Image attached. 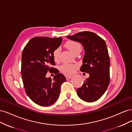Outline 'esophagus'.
<instances>
[{
    "label": "esophagus",
    "mask_w": 132,
    "mask_h": 132,
    "mask_svg": "<svg viewBox=\"0 0 132 132\" xmlns=\"http://www.w3.org/2000/svg\"><path fill=\"white\" fill-rule=\"evenodd\" d=\"M71 77V76H70V75H67V76H66V79H67V80H69Z\"/></svg>",
    "instance_id": "34e87169"
}]
</instances>
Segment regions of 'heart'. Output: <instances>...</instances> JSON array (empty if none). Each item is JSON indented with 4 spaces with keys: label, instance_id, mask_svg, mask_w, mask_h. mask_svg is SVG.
<instances>
[{
    "label": "heart",
    "instance_id": "1",
    "mask_svg": "<svg viewBox=\"0 0 132 132\" xmlns=\"http://www.w3.org/2000/svg\"><path fill=\"white\" fill-rule=\"evenodd\" d=\"M65 47L69 49L71 52L75 54L78 52H81L82 47L81 44L77 41H68L65 44ZM60 49H55L53 52V58L54 62H58L59 59ZM78 67L77 64H67L65 63L60 67V70L64 74L70 75L72 74L75 71V69Z\"/></svg>",
    "mask_w": 132,
    "mask_h": 132
}]
</instances>
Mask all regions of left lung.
I'll return each instance as SVG.
<instances>
[{
    "label": "left lung",
    "mask_w": 132,
    "mask_h": 132,
    "mask_svg": "<svg viewBox=\"0 0 132 132\" xmlns=\"http://www.w3.org/2000/svg\"><path fill=\"white\" fill-rule=\"evenodd\" d=\"M67 38L80 42L85 50L80 71L89 74L81 87L77 90L83 101L93 102L105 93L110 84L109 54L105 41L96 34L82 31Z\"/></svg>",
    "instance_id": "left-lung-1"
}]
</instances>
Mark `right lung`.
I'll return each instance as SVG.
<instances>
[{
  "label": "right lung",
  "instance_id": "1",
  "mask_svg": "<svg viewBox=\"0 0 132 132\" xmlns=\"http://www.w3.org/2000/svg\"><path fill=\"white\" fill-rule=\"evenodd\" d=\"M62 38L35 37L23 48L21 58V75L27 95L36 104L48 106L57 100L64 75L53 67L55 65L53 51L58 48ZM56 74L53 79L47 78V72Z\"/></svg>",
  "mask_w": 132,
  "mask_h": 132
}]
</instances>
